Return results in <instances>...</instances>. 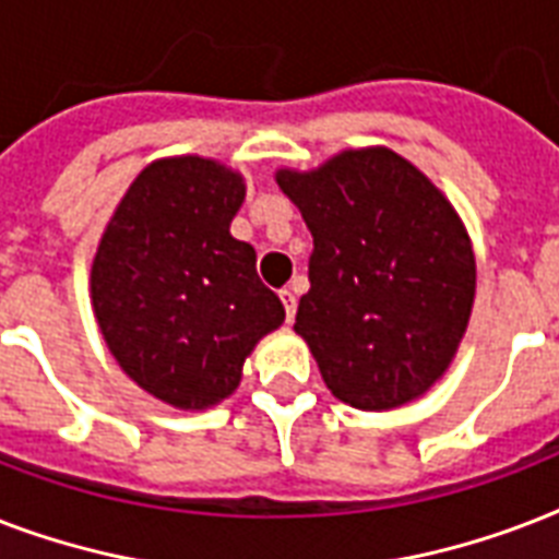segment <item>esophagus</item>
<instances>
[{
  "label": "esophagus",
  "instance_id": "obj_1",
  "mask_svg": "<svg viewBox=\"0 0 559 559\" xmlns=\"http://www.w3.org/2000/svg\"><path fill=\"white\" fill-rule=\"evenodd\" d=\"M278 296H281V301H284V310H287V319H289V322H293V319H296V307H298L296 293H293V289H281Z\"/></svg>",
  "mask_w": 559,
  "mask_h": 559
}]
</instances>
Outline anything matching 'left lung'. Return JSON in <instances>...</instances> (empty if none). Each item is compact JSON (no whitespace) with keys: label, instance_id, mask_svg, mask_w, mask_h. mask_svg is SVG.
I'll return each instance as SVG.
<instances>
[{"label":"left lung","instance_id":"left-lung-1","mask_svg":"<svg viewBox=\"0 0 559 559\" xmlns=\"http://www.w3.org/2000/svg\"><path fill=\"white\" fill-rule=\"evenodd\" d=\"M275 182L313 235L293 331L333 397L389 412L424 397L455 359L476 301L459 211L389 147H350Z\"/></svg>","mask_w":559,"mask_h":559}]
</instances>
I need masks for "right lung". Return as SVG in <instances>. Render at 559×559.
<instances>
[{
    "mask_svg": "<svg viewBox=\"0 0 559 559\" xmlns=\"http://www.w3.org/2000/svg\"><path fill=\"white\" fill-rule=\"evenodd\" d=\"M243 197V177L217 159L151 162L92 258V310L109 354L139 389L182 412L231 397L246 357L284 322L254 249L228 231Z\"/></svg>",
    "mask_w": 559,
    "mask_h": 559,
    "instance_id": "1",
    "label": "right lung"
}]
</instances>
